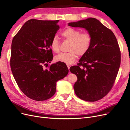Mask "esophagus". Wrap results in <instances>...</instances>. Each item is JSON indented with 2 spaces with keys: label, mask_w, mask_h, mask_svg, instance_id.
<instances>
[{
  "label": "esophagus",
  "mask_w": 130,
  "mask_h": 130,
  "mask_svg": "<svg viewBox=\"0 0 130 130\" xmlns=\"http://www.w3.org/2000/svg\"><path fill=\"white\" fill-rule=\"evenodd\" d=\"M67 67H68V69H70V64H67Z\"/></svg>",
  "instance_id": "obj_1"
}]
</instances>
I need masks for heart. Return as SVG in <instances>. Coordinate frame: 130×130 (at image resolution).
I'll list each match as a JSON object with an SVG mask.
<instances>
[{"instance_id":"obj_1","label":"heart","mask_w":130,"mask_h":130,"mask_svg":"<svg viewBox=\"0 0 130 130\" xmlns=\"http://www.w3.org/2000/svg\"><path fill=\"white\" fill-rule=\"evenodd\" d=\"M61 36L66 40L71 41L67 53H61L55 57L56 61L71 64L76 59L77 55L83 56L90 49L92 43V37L89 32L80 33L79 30L68 27L61 32ZM51 47L55 53L60 50V43L56 37L51 40Z\"/></svg>"}]
</instances>
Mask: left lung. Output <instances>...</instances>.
Masks as SVG:
<instances>
[{
  "instance_id": "obj_1",
  "label": "left lung",
  "mask_w": 130,
  "mask_h": 130,
  "mask_svg": "<svg viewBox=\"0 0 130 130\" xmlns=\"http://www.w3.org/2000/svg\"><path fill=\"white\" fill-rule=\"evenodd\" d=\"M72 27L85 28L92 37L91 47L77 66L70 71L77 77L74 85L76 95L83 100L101 99L113 86L121 64V52L112 31L99 20L90 18L70 22Z\"/></svg>"
}]
</instances>
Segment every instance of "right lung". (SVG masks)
Masks as SVG:
<instances>
[{
	"mask_svg": "<svg viewBox=\"0 0 130 130\" xmlns=\"http://www.w3.org/2000/svg\"><path fill=\"white\" fill-rule=\"evenodd\" d=\"M58 22L29 20L12 40L10 60L12 74L20 90L34 100L44 101L53 96L56 82L68 74L63 62L44 68L53 60L51 42L60 29Z\"/></svg>",
	"mask_w": 130,
	"mask_h": 130,
	"instance_id": "1",
	"label": "right lung"
}]
</instances>
